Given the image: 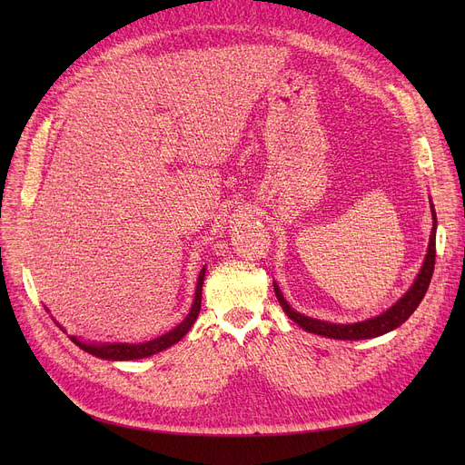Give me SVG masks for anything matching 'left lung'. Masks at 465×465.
I'll list each match as a JSON object with an SVG mask.
<instances>
[{
    "mask_svg": "<svg viewBox=\"0 0 465 465\" xmlns=\"http://www.w3.org/2000/svg\"><path fill=\"white\" fill-rule=\"evenodd\" d=\"M431 214H433V230H431V235H430V247H428L426 260L422 263V270H420L417 281H414V284L407 290V294L396 305L390 307L386 312L375 316V319L356 322V324H330V322L316 321V319H311V316H303V314L296 312L282 298L279 286L273 284L275 286V296H277L279 303L282 305L284 312L296 324H300L303 330H307L311 333H316V335L331 337V339H345V341L371 339V337H379L382 333L396 330L398 326H401L409 319V316L414 311H417L422 298L426 296L431 275H433V267H435V228H437V218H435L433 205H431Z\"/></svg>",
    "mask_w": 465,
    "mask_h": 465,
    "instance_id": "left-lung-1",
    "label": "left lung"
}]
</instances>
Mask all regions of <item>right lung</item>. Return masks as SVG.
<instances>
[{
  "label": "right lung",
  "instance_id": "right-lung-1",
  "mask_svg": "<svg viewBox=\"0 0 465 465\" xmlns=\"http://www.w3.org/2000/svg\"><path fill=\"white\" fill-rule=\"evenodd\" d=\"M203 279H205V267L200 273L198 279V286H195V298L192 303L190 312L186 314V319L171 331L163 333L162 337H156L153 341H146V343H139V345H130V343H104V345H92V343H84V341H79L75 335H69L73 343L77 347H81L84 352L97 356V358H104V360H137V358H146V356H153L163 349H169L171 345H175L177 341H181L188 330L192 328V324L195 322L202 309V286H203ZM58 324V322H56ZM62 330V326H60Z\"/></svg>",
  "mask_w": 465,
  "mask_h": 465
}]
</instances>
